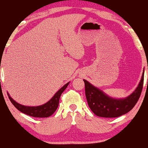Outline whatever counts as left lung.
<instances>
[{
  "label": "left lung",
  "mask_w": 148,
  "mask_h": 148,
  "mask_svg": "<svg viewBox=\"0 0 148 148\" xmlns=\"http://www.w3.org/2000/svg\"><path fill=\"white\" fill-rule=\"evenodd\" d=\"M143 81L144 72L140 84L135 91L125 99H116L109 97L86 80H84L88 106L95 114L103 118H117L127 113L134 108L139 99L143 86Z\"/></svg>",
  "instance_id": "8db88e82"
}]
</instances>
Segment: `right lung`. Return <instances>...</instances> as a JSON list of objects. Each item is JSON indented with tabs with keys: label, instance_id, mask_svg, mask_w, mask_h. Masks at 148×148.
<instances>
[{
	"label": "right lung",
	"instance_id": "1",
	"mask_svg": "<svg viewBox=\"0 0 148 148\" xmlns=\"http://www.w3.org/2000/svg\"><path fill=\"white\" fill-rule=\"evenodd\" d=\"M69 83L66 84L62 88H61L57 92L53 97L48 102L42 106H25L23 105L19 104L16 103L12 98L8 95V97L14 106L19 111L25 114L30 115V116L35 117V118H47L51 116L58 108L59 104V100H60V95L63 92L64 90L66 89Z\"/></svg>",
	"mask_w": 148,
	"mask_h": 148
}]
</instances>
